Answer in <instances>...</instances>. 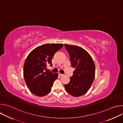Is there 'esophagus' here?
I'll list each match as a JSON object with an SVG mask.
<instances>
[{
	"label": "esophagus",
	"instance_id": "obj_1",
	"mask_svg": "<svg viewBox=\"0 0 123 123\" xmlns=\"http://www.w3.org/2000/svg\"><path fill=\"white\" fill-rule=\"evenodd\" d=\"M59 75H60V76H63V74H59Z\"/></svg>",
	"mask_w": 123,
	"mask_h": 123
}]
</instances>
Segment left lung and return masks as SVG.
Instances as JSON below:
<instances>
[{"instance_id":"left-lung-1","label":"left lung","mask_w":123,"mask_h":123,"mask_svg":"<svg viewBox=\"0 0 123 123\" xmlns=\"http://www.w3.org/2000/svg\"><path fill=\"white\" fill-rule=\"evenodd\" d=\"M64 46L69 54L71 66L75 69L69 82L64 87L69 94L79 97L89 91L94 81L95 64L91 55L82 48L68 44Z\"/></svg>"}]
</instances>
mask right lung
Segmentation results:
<instances>
[{"mask_svg": "<svg viewBox=\"0 0 123 123\" xmlns=\"http://www.w3.org/2000/svg\"><path fill=\"white\" fill-rule=\"evenodd\" d=\"M63 47V44H46L35 48L28 55L23 67L24 78L33 94L41 97L50 92L58 74L47 71V65L52 66V58Z\"/></svg>", "mask_w": 123, "mask_h": 123, "instance_id": "add662e5", "label": "right lung"}]
</instances>
